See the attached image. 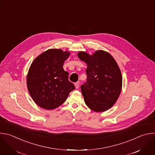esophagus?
<instances>
[{"label":"esophagus","mask_w":155,"mask_h":155,"mask_svg":"<svg viewBox=\"0 0 155 155\" xmlns=\"http://www.w3.org/2000/svg\"><path fill=\"white\" fill-rule=\"evenodd\" d=\"M74 85H75V88H76V89H78V88L79 87V85H80L79 82H77V83H75L74 84Z\"/></svg>","instance_id":"1"}]
</instances>
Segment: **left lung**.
<instances>
[{"label":"left lung","instance_id":"left-lung-1","mask_svg":"<svg viewBox=\"0 0 155 155\" xmlns=\"http://www.w3.org/2000/svg\"><path fill=\"white\" fill-rule=\"evenodd\" d=\"M77 56L87 64V81L81 86L86 105L98 113L110 109L122 87V76L117 62L110 53L102 50L92 55L81 51Z\"/></svg>","mask_w":155,"mask_h":155}]
</instances>
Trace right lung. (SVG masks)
Returning <instances> with one entry per match:
<instances>
[{"mask_svg":"<svg viewBox=\"0 0 155 155\" xmlns=\"http://www.w3.org/2000/svg\"><path fill=\"white\" fill-rule=\"evenodd\" d=\"M71 54L58 48L48 49L32 62L27 76L28 92L39 107L54 110L66 101L75 89L68 80L69 73L63 69Z\"/></svg>","mask_w":155,"mask_h":155,"instance_id":"add662e5","label":"right lung"}]
</instances>
